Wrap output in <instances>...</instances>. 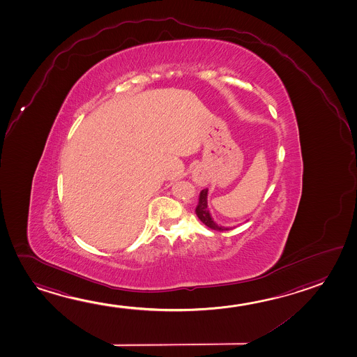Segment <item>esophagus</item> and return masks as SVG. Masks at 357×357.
Segmentation results:
<instances>
[{
    "mask_svg": "<svg viewBox=\"0 0 357 357\" xmlns=\"http://www.w3.org/2000/svg\"><path fill=\"white\" fill-rule=\"evenodd\" d=\"M192 179H193L194 184H197L198 187H204L208 184V181H209V176L206 174V172H205L203 168H195L193 170V174H192Z\"/></svg>",
    "mask_w": 357,
    "mask_h": 357,
    "instance_id": "esophagus-1",
    "label": "esophagus"
}]
</instances>
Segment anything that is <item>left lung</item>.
<instances>
[{
	"label": "left lung",
	"mask_w": 357,
	"mask_h": 357,
	"mask_svg": "<svg viewBox=\"0 0 357 357\" xmlns=\"http://www.w3.org/2000/svg\"><path fill=\"white\" fill-rule=\"evenodd\" d=\"M195 214L198 215L200 222L205 224L208 228L213 229V230H219V231H224V230H229L227 227H222L218 225L214 219L211 218L209 209H208V188L203 189L199 195V203L195 208Z\"/></svg>",
	"instance_id": "left-lung-1"
}]
</instances>
